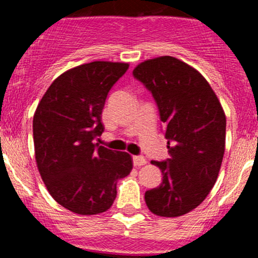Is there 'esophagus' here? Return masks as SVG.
<instances>
[{
    "mask_svg": "<svg viewBox=\"0 0 258 258\" xmlns=\"http://www.w3.org/2000/svg\"><path fill=\"white\" fill-rule=\"evenodd\" d=\"M146 158L144 156H134V165L135 166H144L146 165Z\"/></svg>",
    "mask_w": 258,
    "mask_h": 258,
    "instance_id": "34e87169",
    "label": "esophagus"
}]
</instances>
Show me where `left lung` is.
<instances>
[{
  "label": "left lung",
  "mask_w": 258,
  "mask_h": 258,
  "mask_svg": "<svg viewBox=\"0 0 258 258\" xmlns=\"http://www.w3.org/2000/svg\"><path fill=\"white\" fill-rule=\"evenodd\" d=\"M134 76L157 103L171 155L151 161L163 177L160 186L146 191V205L162 217L186 215L206 199L220 172L226 144L223 108L206 79L175 57L141 62Z\"/></svg>",
  "instance_id": "1"
}]
</instances>
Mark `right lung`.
<instances>
[{"mask_svg":"<svg viewBox=\"0 0 258 258\" xmlns=\"http://www.w3.org/2000/svg\"><path fill=\"white\" fill-rule=\"evenodd\" d=\"M128 63L93 61L59 75L33 116L38 171L54 201L79 215L112 206L117 181L130 175L132 157L95 144L108 92Z\"/></svg>","mask_w":258,"mask_h":258,"instance_id":"1","label":"right lung"}]
</instances>
